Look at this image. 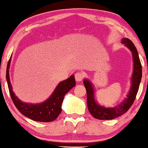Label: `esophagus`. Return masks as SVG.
Returning a JSON list of instances; mask_svg holds the SVG:
<instances>
[{
  "label": "esophagus",
  "instance_id": "obj_1",
  "mask_svg": "<svg viewBox=\"0 0 148 148\" xmlns=\"http://www.w3.org/2000/svg\"><path fill=\"white\" fill-rule=\"evenodd\" d=\"M83 76H84V75H83V73L77 72L75 74V78L76 81L80 82L83 80Z\"/></svg>",
  "mask_w": 148,
  "mask_h": 148
}]
</instances>
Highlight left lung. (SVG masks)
<instances>
[{
  "label": "left lung",
  "instance_id": "1",
  "mask_svg": "<svg viewBox=\"0 0 148 148\" xmlns=\"http://www.w3.org/2000/svg\"><path fill=\"white\" fill-rule=\"evenodd\" d=\"M122 42L125 45V46L132 53L134 67H133V73L132 75L131 88L129 93L127 95V98L123 101L121 102L120 104L112 108H106L104 106H100L95 100L94 88L91 82L87 79H84L83 80V84L86 87V93H87L88 109L90 114L96 119L109 120V119H115L125 114L134 103V99L138 92L139 86L142 78V65L138 52L134 45L130 39L123 38Z\"/></svg>",
  "mask_w": 148,
  "mask_h": 148
}]
</instances>
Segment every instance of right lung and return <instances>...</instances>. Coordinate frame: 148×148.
<instances>
[{"label":"right lung","instance_id":"right-lung-1","mask_svg":"<svg viewBox=\"0 0 148 148\" xmlns=\"http://www.w3.org/2000/svg\"><path fill=\"white\" fill-rule=\"evenodd\" d=\"M11 58L8 62L6 69V80L10 95L13 102L18 111L26 117L36 122H49L58 118L62 112V103L65 95L75 86V80L73 75L66 80L60 82L49 99L40 103H28L21 101L13 92L10 82L9 68Z\"/></svg>","mask_w":148,"mask_h":148}]
</instances>
